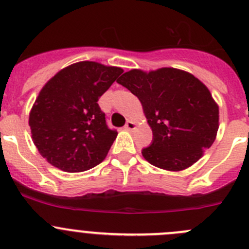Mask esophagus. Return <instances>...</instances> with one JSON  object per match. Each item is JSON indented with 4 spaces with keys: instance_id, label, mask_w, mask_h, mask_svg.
<instances>
[{
    "instance_id": "34e87169",
    "label": "esophagus",
    "mask_w": 249,
    "mask_h": 249,
    "mask_svg": "<svg viewBox=\"0 0 249 249\" xmlns=\"http://www.w3.org/2000/svg\"><path fill=\"white\" fill-rule=\"evenodd\" d=\"M135 126H136V124H135V123L132 122V120H127L126 124H125L124 127H125V129H126V130H134Z\"/></svg>"
}]
</instances>
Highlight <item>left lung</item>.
I'll list each match as a JSON object with an SVG mask.
<instances>
[{"mask_svg": "<svg viewBox=\"0 0 249 249\" xmlns=\"http://www.w3.org/2000/svg\"><path fill=\"white\" fill-rule=\"evenodd\" d=\"M119 84L139 97L153 140L142 155L169 171H180L202 157L214 142L219 109L210 90L188 72L171 67L125 72Z\"/></svg>", "mask_w": 249, "mask_h": 249, "instance_id": "8db88e82", "label": "left lung"}]
</instances>
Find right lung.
I'll return each mask as SVG.
<instances>
[{
    "mask_svg": "<svg viewBox=\"0 0 249 249\" xmlns=\"http://www.w3.org/2000/svg\"><path fill=\"white\" fill-rule=\"evenodd\" d=\"M122 73L119 67L82 61L61 70L44 85L29 124L37 149L49 164L82 172L106 158L118 132L108 127L97 101Z\"/></svg>",
    "mask_w": 249,
    "mask_h": 249,
    "instance_id": "obj_1",
    "label": "right lung"
}]
</instances>
